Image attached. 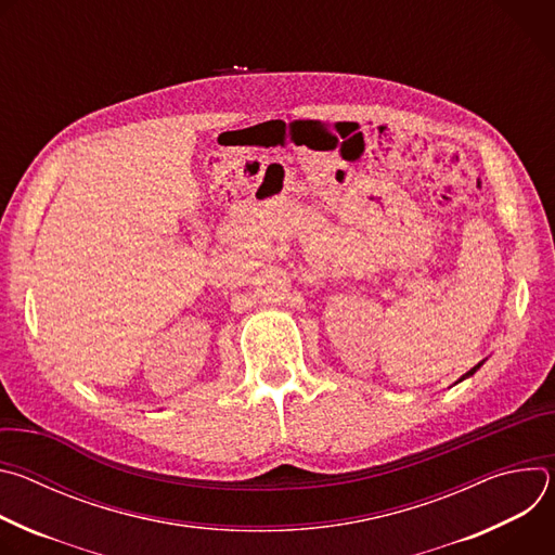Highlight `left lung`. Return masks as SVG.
<instances>
[{"mask_svg":"<svg viewBox=\"0 0 555 555\" xmlns=\"http://www.w3.org/2000/svg\"><path fill=\"white\" fill-rule=\"evenodd\" d=\"M479 366H481V364H477V366H474V369H469V371H467V373H465V375H463V377H461V379H465V377H469V375H474V371H477V369H479Z\"/></svg>","mask_w":555,"mask_h":555,"instance_id":"obj_1","label":"left lung"}]
</instances>
